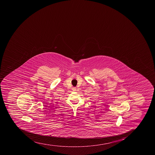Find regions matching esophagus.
I'll return each mask as SVG.
<instances>
[{"label": "esophagus", "mask_w": 155, "mask_h": 155, "mask_svg": "<svg viewBox=\"0 0 155 155\" xmlns=\"http://www.w3.org/2000/svg\"><path fill=\"white\" fill-rule=\"evenodd\" d=\"M72 91H76V87H72Z\"/></svg>", "instance_id": "1"}]
</instances>
